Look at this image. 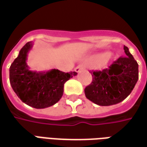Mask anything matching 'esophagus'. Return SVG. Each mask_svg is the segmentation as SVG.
<instances>
[{"instance_id":"34e87169","label":"esophagus","mask_w":147,"mask_h":147,"mask_svg":"<svg viewBox=\"0 0 147 147\" xmlns=\"http://www.w3.org/2000/svg\"><path fill=\"white\" fill-rule=\"evenodd\" d=\"M84 69V66L82 65V64H80L79 66H77L76 68H75V71H76V72H80L81 71L83 70Z\"/></svg>"}]
</instances>
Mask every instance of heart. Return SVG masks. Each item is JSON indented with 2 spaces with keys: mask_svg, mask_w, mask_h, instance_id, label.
Masks as SVG:
<instances>
[{
  "mask_svg": "<svg viewBox=\"0 0 147 147\" xmlns=\"http://www.w3.org/2000/svg\"><path fill=\"white\" fill-rule=\"evenodd\" d=\"M109 53H99V54L94 55L92 57L89 59L90 64H98L101 62L106 61L109 57Z\"/></svg>",
  "mask_w": 147,
  "mask_h": 147,
  "instance_id": "1",
  "label": "heart"
}]
</instances>
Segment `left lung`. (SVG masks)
I'll return each mask as SVG.
<instances>
[{
	"instance_id": "8db88e82",
	"label": "left lung",
	"mask_w": 147,
	"mask_h": 147,
	"mask_svg": "<svg viewBox=\"0 0 147 147\" xmlns=\"http://www.w3.org/2000/svg\"><path fill=\"white\" fill-rule=\"evenodd\" d=\"M125 56L118 58L108 68L90 71L92 82L84 92L86 98L101 106L120 103L131 93L139 79V64L128 48Z\"/></svg>"
}]
</instances>
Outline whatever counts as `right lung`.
<instances>
[{
  "instance_id": "obj_1",
  "label": "right lung",
  "mask_w": 147,
  "mask_h": 147,
  "mask_svg": "<svg viewBox=\"0 0 147 147\" xmlns=\"http://www.w3.org/2000/svg\"><path fill=\"white\" fill-rule=\"evenodd\" d=\"M33 42H27L19 53L9 68V80L12 89L25 104L35 109L55 105L63 96L64 85L77 73L63 72L58 69L46 71L30 70L27 60Z\"/></svg>"
}]
</instances>
